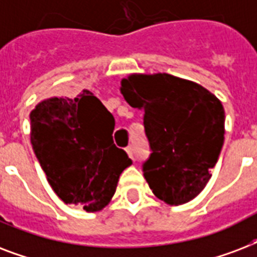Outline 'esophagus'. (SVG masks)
Segmentation results:
<instances>
[{
	"label": "esophagus",
	"mask_w": 257,
	"mask_h": 257,
	"mask_svg": "<svg viewBox=\"0 0 257 257\" xmlns=\"http://www.w3.org/2000/svg\"><path fill=\"white\" fill-rule=\"evenodd\" d=\"M126 153H128V156L132 159V160H135V151H133V147H128L126 148Z\"/></svg>",
	"instance_id": "esophagus-1"
}]
</instances>
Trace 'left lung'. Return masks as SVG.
<instances>
[{"instance_id":"1","label":"left lung","mask_w":257,"mask_h":257,"mask_svg":"<svg viewBox=\"0 0 257 257\" xmlns=\"http://www.w3.org/2000/svg\"><path fill=\"white\" fill-rule=\"evenodd\" d=\"M121 93L144 110L149 157L143 172L156 197L171 205L188 203L211 179L224 144V108L199 84L167 73L132 74Z\"/></svg>"}]
</instances>
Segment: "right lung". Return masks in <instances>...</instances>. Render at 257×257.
<instances>
[{"label": "right lung", "instance_id": "1", "mask_svg": "<svg viewBox=\"0 0 257 257\" xmlns=\"http://www.w3.org/2000/svg\"><path fill=\"white\" fill-rule=\"evenodd\" d=\"M30 140L53 191L65 204L100 211L132 164L113 143L114 118L90 90L50 97L30 112Z\"/></svg>", "mask_w": 257, "mask_h": 257}]
</instances>
